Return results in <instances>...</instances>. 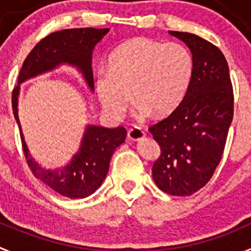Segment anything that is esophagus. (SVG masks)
Returning a JSON list of instances; mask_svg holds the SVG:
<instances>
[{
  "instance_id": "obj_1",
  "label": "esophagus",
  "mask_w": 251,
  "mask_h": 251,
  "mask_svg": "<svg viewBox=\"0 0 251 251\" xmlns=\"http://www.w3.org/2000/svg\"><path fill=\"white\" fill-rule=\"evenodd\" d=\"M143 136H145V132H143L140 127H137V126H135V127L130 128V130L127 131V137L128 140L131 141H138L141 140Z\"/></svg>"
}]
</instances>
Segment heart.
Here are the masks:
<instances>
[{
    "instance_id": "1",
    "label": "heart",
    "mask_w": 251,
    "mask_h": 251,
    "mask_svg": "<svg viewBox=\"0 0 251 251\" xmlns=\"http://www.w3.org/2000/svg\"><path fill=\"white\" fill-rule=\"evenodd\" d=\"M193 72V56L185 46L136 38L111 53L108 72L97 77L96 91L103 108L114 118L125 113L130 94L142 113L167 116L184 99Z\"/></svg>"
}]
</instances>
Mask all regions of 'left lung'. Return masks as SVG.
Returning <instances> with one entry per match:
<instances>
[{
    "instance_id": "8db88e82",
    "label": "left lung",
    "mask_w": 251,
    "mask_h": 251,
    "mask_svg": "<svg viewBox=\"0 0 251 251\" xmlns=\"http://www.w3.org/2000/svg\"><path fill=\"white\" fill-rule=\"evenodd\" d=\"M193 53L194 72L181 103L148 130L160 147L152 175L160 190L189 196L205 186L220 164L233 120L234 96L222 51L191 33L169 31Z\"/></svg>"
}]
</instances>
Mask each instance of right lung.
Wrapping results in <instances>:
<instances>
[{
  "label": "right lung",
  "mask_w": 251,
  "mask_h": 251,
  "mask_svg": "<svg viewBox=\"0 0 251 251\" xmlns=\"http://www.w3.org/2000/svg\"><path fill=\"white\" fill-rule=\"evenodd\" d=\"M109 31L108 28L64 29L49 34L41 39L24 60L18 77V86L12 93L13 115L18 124L22 147L31 173L44 184L60 195L70 199H83L93 194L105 179L114 151L125 142L124 126L106 128L88 125L81 141V147L71 162L62 168L45 169L31 158L22 132L18 118L19 84L44 72L51 71L60 65L77 67L83 75L87 84L94 91L92 53L97 44Z\"/></svg>",
  "instance_id": "add662e5"
}]
</instances>
